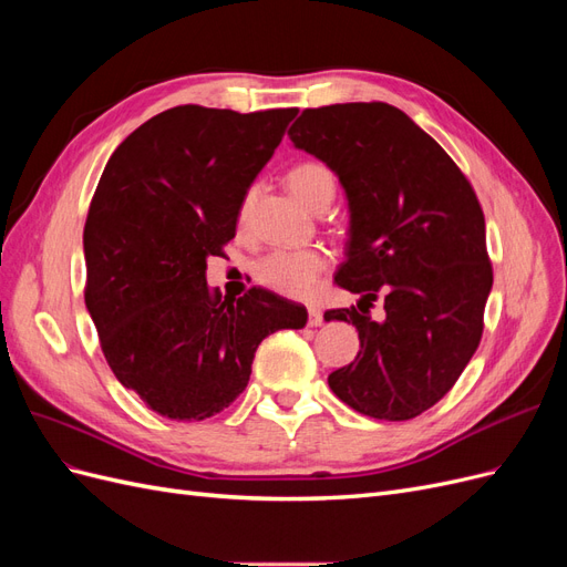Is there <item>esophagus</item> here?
<instances>
[{"mask_svg": "<svg viewBox=\"0 0 567 567\" xmlns=\"http://www.w3.org/2000/svg\"><path fill=\"white\" fill-rule=\"evenodd\" d=\"M307 323L310 326H321L323 323V312L319 307H310V317H307Z\"/></svg>", "mask_w": 567, "mask_h": 567, "instance_id": "esophagus-1", "label": "esophagus"}]
</instances>
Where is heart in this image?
<instances>
[{"label": "heart", "instance_id": "obj_1", "mask_svg": "<svg viewBox=\"0 0 567 567\" xmlns=\"http://www.w3.org/2000/svg\"><path fill=\"white\" fill-rule=\"evenodd\" d=\"M286 184L293 196L305 203L310 210H321L336 196V177L326 165L305 161L290 167L286 175ZM252 203V192L246 194L241 210H238V221L246 225ZM329 265V257L319 248H302V250H271L255 262V279L265 288L281 293L286 298H312L321 274Z\"/></svg>", "mask_w": 567, "mask_h": 567}]
</instances>
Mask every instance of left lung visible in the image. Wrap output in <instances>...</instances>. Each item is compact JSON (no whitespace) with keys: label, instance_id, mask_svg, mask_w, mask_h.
<instances>
[{"label":"left lung","instance_id":"8db88e82","mask_svg":"<svg viewBox=\"0 0 567 567\" xmlns=\"http://www.w3.org/2000/svg\"><path fill=\"white\" fill-rule=\"evenodd\" d=\"M288 136L333 169L350 205L336 284L362 300L323 319L352 321L359 352L329 385L364 416L414 419L454 388L483 338L492 262L480 200L447 151L383 101L305 109ZM379 295L386 319L373 322Z\"/></svg>","mask_w":567,"mask_h":567}]
</instances>
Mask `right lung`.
I'll use <instances>...</instances> for the list:
<instances>
[{
    "label": "right lung",
    "mask_w": 567,
    "mask_h": 567,
    "mask_svg": "<svg viewBox=\"0 0 567 567\" xmlns=\"http://www.w3.org/2000/svg\"><path fill=\"white\" fill-rule=\"evenodd\" d=\"M296 113L175 106L136 127L99 179L82 234L84 305L115 379L165 419L225 411L257 346L307 323L302 305L265 288L221 300L205 281Z\"/></svg>",
    "instance_id": "obj_1"
}]
</instances>
